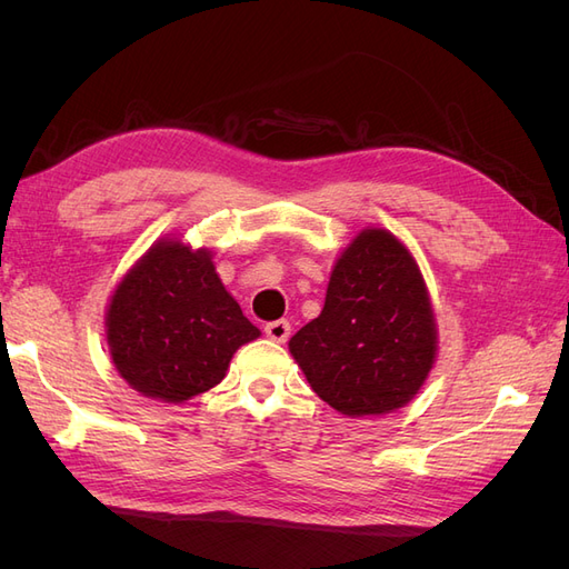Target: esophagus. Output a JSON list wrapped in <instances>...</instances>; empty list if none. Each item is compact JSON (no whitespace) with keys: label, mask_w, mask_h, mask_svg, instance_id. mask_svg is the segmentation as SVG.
Returning <instances> with one entry per match:
<instances>
[{"label":"esophagus","mask_w":569,"mask_h":569,"mask_svg":"<svg viewBox=\"0 0 569 569\" xmlns=\"http://www.w3.org/2000/svg\"><path fill=\"white\" fill-rule=\"evenodd\" d=\"M266 335H268V339H272V341L284 343V341L289 339V335H291V325H289L287 320L268 322V325H266Z\"/></svg>","instance_id":"obj_1"}]
</instances>
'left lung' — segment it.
<instances>
[{
	"mask_svg": "<svg viewBox=\"0 0 569 569\" xmlns=\"http://www.w3.org/2000/svg\"><path fill=\"white\" fill-rule=\"evenodd\" d=\"M437 347L420 266L385 228L360 230L337 256L320 316L289 339L308 385L347 418L410 403L435 368Z\"/></svg>",
	"mask_w": 569,
	"mask_h": 569,
	"instance_id": "8db88e82",
	"label": "left lung"
}]
</instances>
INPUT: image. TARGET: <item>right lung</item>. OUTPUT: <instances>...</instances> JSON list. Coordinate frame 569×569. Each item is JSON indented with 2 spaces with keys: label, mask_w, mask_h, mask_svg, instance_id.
Masks as SVG:
<instances>
[{
  "label": "right lung",
  "mask_w": 569,
  "mask_h": 569,
  "mask_svg": "<svg viewBox=\"0 0 569 569\" xmlns=\"http://www.w3.org/2000/svg\"><path fill=\"white\" fill-rule=\"evenodd\" d=\"M104 325L118 375L161 403L213 389L234 351L261 337L218 278L213 253L176 234L157 239L120 278Z\"/></svg>",
  "instance_id": "right-lung-1"
}]
</instances>
